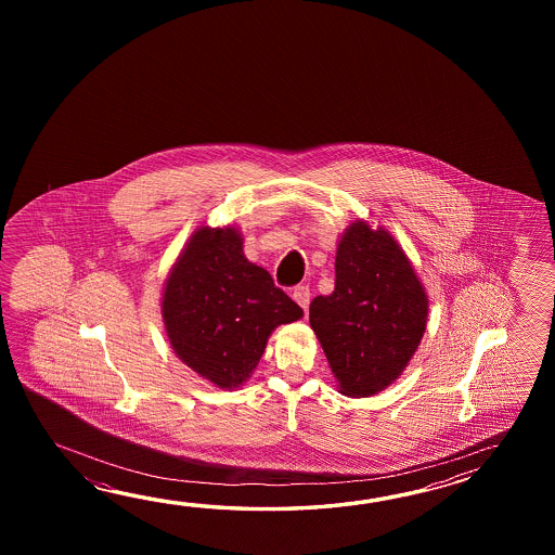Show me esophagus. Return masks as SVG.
I'll use <instances>...</instances> for the list:
<instances>
[{"instance_id": "1", "label": "esophagus", "mask_w": 555, "mask_h": 555, "mask_svg": "<svg viewBox=\"0 0 555 555\" xmlns=\"http://www.w3.org/2000/svg\"><path fill=\"white\" fill-rule=\"evenodd\" d=\"M294 299L299 304V306L307 309L309 307V301H311V292H309V287L307 285H295L294 287Z\"/></svg>"}]
</instances>
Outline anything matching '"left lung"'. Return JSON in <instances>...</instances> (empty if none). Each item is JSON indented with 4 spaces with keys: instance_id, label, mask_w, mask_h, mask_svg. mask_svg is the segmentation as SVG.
Listing matches in <instances>:
<instances>
[{
    "instance_id": "8db88e82",
    "label": "left lung",
    "mask_w": 555,
    "mask_h": 555,
    "mask_svg": "<svg viewBox=\"0 0 555 555\" xmlns=\"http://www.w3.org/2000/svg\"><path fill=\"white\" fill-rule=\"evenodd\" d=\"M426 313L425 289L395 237L354 222L337 248L335 289L311 301L309 323L343 395L369 397L411 361Z\"/></svg>"
}]
</instances>
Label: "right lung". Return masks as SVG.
I'll use <instances>...</instances> for the list:
<instances>
[{"instance_id":"right-lung-1","label":"right lung","mask_w":555,"mask_h":555,"mask_svg":"<svg viewBox=\"0 0 555 555\" xmlns=\"http://www.w3.org/2000/svg\"><path fill=\"white\" fill-rule=\"evenodd\" d=\"M304 309L246 260L234 228H201L168 275L163 318L175 353L220 389L260 363L268 337Z\"/></svg>"}]
</instances>
